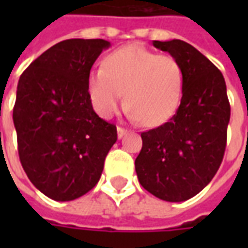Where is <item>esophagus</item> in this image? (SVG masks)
<instances>
[{"label": "esophagus", "mask_w": 248, "mask_h": 248, "mask_svg": "<svg viewBox=\"0 0 248 248\" xmlns=\"http://www.w3.org/2000/svg\"><path fill=\"white\" fill-rule=\"evenodd\" d=\"M127 133V130L124 129V127H117V135H118V138L121 140L124 134Z\"/></svg>", "instance_id": "1"}]
</instances>
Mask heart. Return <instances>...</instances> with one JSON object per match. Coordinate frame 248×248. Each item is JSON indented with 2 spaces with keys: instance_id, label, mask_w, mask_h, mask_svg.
Masks as SVG:
<instances>
[{
  "instance_id": "obj_1",
  "label": "heart",
  "mask_w": 248,
  "mask_h": 248,
  "mask_svg": "<svg viewBox=\"0 0 248 248\" xmlns=\"http://www.w3.org/2000/svg\"><path fill=\"white\" fill-rule=\"evenodd\" d=\"M182 67L174 57L156 54L138 45L110 53L101 69L87 77V94L102 118H111L124 101L129 117L149 126L165 124L182 97Z\"/></svg>"
}]
</instances>
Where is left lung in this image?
I'll return each instance as SVG.
<instances>
[{"instance_id":"left-lung-1","label":"left lung","mask_w":248,"mask_h":248,"mask_svg":"<svg viewBox=\"0 0 248 248\" xmlns=\"http://www.w3.org/2000/svg\"><path fill=\"white\" fill-rule=\"evenodd\" d=\"M182 67L177 113L142 133L135 171L142 187L166 202H183L211 182L223 159L230 102L222 73L194 46L181 40L153 41Z\"/></svg>"}]
</instances>
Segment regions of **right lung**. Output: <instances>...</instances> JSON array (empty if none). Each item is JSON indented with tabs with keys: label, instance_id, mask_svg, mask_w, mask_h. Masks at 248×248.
Wrapping results in <instances>:
<instances>
[{
	"label": "right lung",
	"instance_id": "obj_1",
	"mask_svg": "<svg viewBox=\"0 0 248 248\" xmlns=\"http://www.w3.org/2000/svg\"><path fill=\"white\" fill-rule=\"evenodd\" d=\"M105 40L58 42L21 74L13 108L18 155L42 194L73 201L95 186L117 127L99 118L87 94V77Z\"/></svg>",
	"mask_w": 248,
	"mask_h": 248
}]
</instances>
